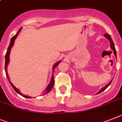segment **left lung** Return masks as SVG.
I'll list each match as a JSON object with an SVG mask.
<instances>
[{
	"label": "left lung",
	"mask_w": 122,
	"mask_h": 122,
	"mask_svg": "<svg viewBox=\"0 0 122 122\" xmlns=\"http://www.w3.org/2000/svg\"><path fill=\"white\" fill-rule=\"evenodd\" d=\"M104 36L106 37V38H107V39H109V41H110V43H111V47L112 49H113V54H114V55H115V57H116V58H117L116 49H115V46H114V44H113V41H112V38H111V36H110V35H109V34H107V33H106V34H104ZM112 81H110V82H109V83H108V85H107V86H105L104 88H102V89H101V90H100V91L98 92V94L101 93V92H102L103 91H104L105 89H106V88H107V87L109 86V85H111V83H112Z\"/></svg>",
	"instance_id": "left-lung-1"
}]
</instances>
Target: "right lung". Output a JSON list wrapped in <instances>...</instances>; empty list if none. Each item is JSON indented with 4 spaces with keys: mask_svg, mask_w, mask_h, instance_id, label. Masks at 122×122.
Wrapping results in <instances>:
<instances>
[{
    "mask_svg": "<svg viewBox=\"0 0 122 122\" xmlns=\"http://www.w3.org/2000/svg\"><path fill=\"white\" fill-rule=\"evenodd\" d=\"M21 29H20V30L18 31V33H16V35H15L13 37H11V40H10V45H9V47H8V49H7V53H6L5 54V73H6V76H7V79L9 80V76H8V75H7V65H8V63H9V54H10V50H11V47L13 46V44H14V42H15V39H16V37H17L18 34V33H20V31H21ZM60 62H57V63H56L55 65H54V67H53V71L54 70V68H56V66H57V65H59V63H60ZM9 82H10V85H11V86H12V88H13V89H14L15 91H16V92H17L18 94H20V95L23 96V97H26V98H31V97L30 96H23L22 94L20 92V91L18 90V89H17V88H16L14 86H13L12 84L11 83V82L9 81ZM54 76H53V75L52 76V78H51V83H50L49 85H48V86L47 87L46 89V94L47 93H49V92H50V91L51 90V89L52 88V87L54 86Z\"/></svg>",
    "mask_w": 122,
    "mask_h": 122,
    "instance_id": "1",
    "label": "right lung"
}]
</instances>
